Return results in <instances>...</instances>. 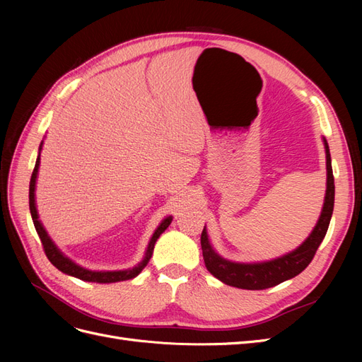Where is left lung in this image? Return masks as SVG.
Returning a JSON list of instances; mask_svg holds the SVG:
<instances>
[{
  "instance_id": "obj_1",
  "label": "left lung",
  "mask_w": 362,
  "mask_h": 362,
  "mask_svg": "<svg viewBox=\"0 0 362 362\" xmlns=\"http://www.w3.org/2000/svg\"><path fill=\"white\" fill-rule=\"evenodd\" d=\"M325 141L326 149V196L323 210L320 218L317 221L315 228L310 237L305 242L294 249L290 254L279 257L272 261L264 262H252V264H245V262H233L222 258L210 245V240L206 235V229L201 234V246H202V255L205 261V267L208 272L216 276L218 281H222L226 286L245 288V290H264L275 287L278 284L298 276L300 272L308 267L313 261L317 249L327 233L329 222L334 211V198H335V184H334V175H332V164H331V154L327 141Z\"/></svg>"
}]
</instances>
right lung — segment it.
Segmentation results:
<instances>
[{"label":"right lung","mask_w":362,"mask_h":362,"mask_svg":"<svg viewBox=\"0 0 362 362\" xmlns=\"http://www.w3.org/2000/svg\"><path fill=\"white\" fill-rule=\"evenodd\" d=\"M40 149H42V144L39 148V156H40ZM39 161L40 157H37L36 160V166L35 170L31 173V180H30V213H31V218L33 223H35L36 231L39 234V238L42 242L43 250H45V255L48 257V259L51 261V264L56 266L60 272L66 273V275L75 276L81 281H87V282H100V284H110V282H119V281H127V279H133L136 278L139 273L146 267V264L149 262L151 257H152V250H154L156 242L158 240V237L164 233L170 222H172V216L166 217L164 221L160 223V226L156 229V233L152 234L149 245L146 249L145 258L141 259L137 266H134L133 269H127V270H115V272H96V270H87L78 264H75L72 259H69L66 255H63L62 252L57 249V246L52 243V240L49 238V235L47 234L45 228L42 226L39 216H37V210H36V199H35V190H36V178H37V170H39Z\"/></svg>","instance_id":"add662e5"}]
</instances>
